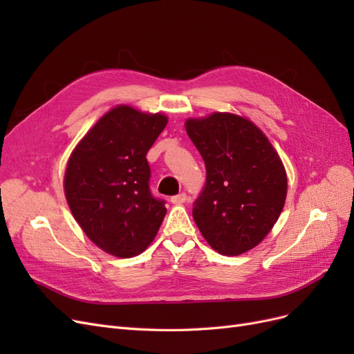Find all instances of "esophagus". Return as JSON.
I'll return each instance as SVG.
<instances>
[{
    "mask_svg": "<svg viewBox=\"0 0 354 354\" xmlns=\"http://www.w3.org/2000/svg\"><path fill=\"white\" fill-rule=\"evenodd\" d=\"M186 201H187V195L185 194V192H181V194L174 195L173 198H171V202L176 203V205H181V203H185Z\"/></svg>",
    "mask_w": 354,
    "mask_h": 354,
    "instance_id": "1",
    "label": "esophagus"
}]
</instances>
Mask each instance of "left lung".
Listing matches in <instances>:
<instances>
[{
  "instance_id": "obj_1",
  "label": "left lung",
  "mask_w": 354,
  "mask_h": 354,
  "mask_svg": "<svg viewBox=\"0 0 354 354\" xmlns=\"http://www.w3.org/2000/svg\"><path fill=\"white\" fill-rule=\"evenodd\" d=\"M186 131L207 168L192 209L198 229L223 255L250 251L285 205L288 183L279 155L260 128L238 115L187 120Z\"/></svg>"
}]
</instances>
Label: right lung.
<instances>
[{
    "instance_id": "1",
    "label": "right lung",
    "mask_w": 354,
    "mask_h": 354,
    "mask_svg": "<svg viewBox=\"0 0 354 354\" xmlns=\"http://www.w3.org/2000/svg\"><path fill=\"white\" fill-rule=\"evenodd\" d=\"M168 120L116 106L102 116L69 158L65 195L87 236L112 255L143 252L162 223L165 201L149 187L146 159Z\"/></svg>"
}]
</instances>
